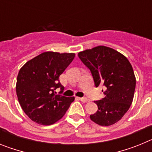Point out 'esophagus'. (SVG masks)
I'll use <instances>...</instances> for the list:
<instances>
[{
    "instance_id": "obj_1",
    "label": "esophagus",
    "mask_w": 152,
    "mask_h": 152,
    "mask_svg": "<svg viewBox=\"0 0 152 152\" xmlns=\"http://www.w3.org/2000/svg\"><path fill=\"white\" fill-rule=\"evenodd\" d=\"M79 100H80L81 102H83V103H87V102L88 101V98L87 97H80L79 98Z\"/></svg>"
}]
</instances>
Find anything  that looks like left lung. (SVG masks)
Returning a JSON list of instances; mask_svg holds the SVG:
<instances>
[{
    "label": "left lung",
    "mask_w": 152,
    "mask_h": 152,
    "mask_svg": "<svg viewBox=\"0 0 152 152\" xmlns=\"http://www.w3.org/2000/svg\"><path fill=\"white\" fill-rule=\"evenodd\" d=\"M78 57L91 71L96 88L104 86V97L94 102L98 110L90 118L103 126L117 123L133 100L135 76L132 64L120 52L103 45L80 52Z\"/></svg>",
    "instance_id": "1"
}]
</instances>
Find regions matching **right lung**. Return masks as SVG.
<instances>
[{
  "label": "right lung",
  "mask_w": 152,
  "mask_h": 152,
  "mask_svg": "<svg viewBox=\"0 0 152 152\" xmlns=\"http://www.w3.org/2000/svg\"><path fill=\"white\" fill-rule=\"evenodd\" d=\"M75 53L45 52L28 61L17 75V98L28 117L38 124H54L63 117L75 97L56 94L64 87L59 76L75 58Z\"/></svg>",
  "instance_id": "obj_1"
}]
</instances>
